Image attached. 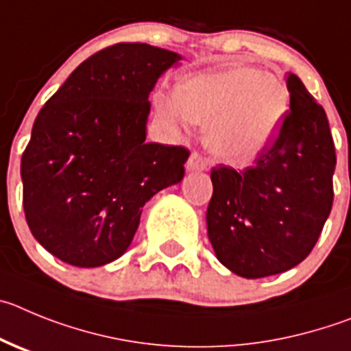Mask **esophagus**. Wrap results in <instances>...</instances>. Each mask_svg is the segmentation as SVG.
<instances>
[{
	"label": "esophagus",
	"instance_id": "obj_1",
	"mask_svg": "<svg viewBox=\"0 0 351 351\" xmlns=\"http://www.w3.org/2000/svg\"><path fill=\"white\" fill-rule=\"evenodd\" d=\"M185 168L187 171L194 173V171H204L206 169V159L203 156H199L197 152H192L191 157H189L187 164H185Z\"/></svg>",
	"mask_w": 351,
	"mask_h": 351
}]
</instances>
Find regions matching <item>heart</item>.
Wrapping results in <instances>:
<instances>
[{"mask_svg":"<svg viewBox=\"0 0 351 351\" xmlns=\"http://www.w3.org/2000/svg\"><path fill=\"white\" fill-rule=\"evenodd\" d=\"M157 113L173 125L210 124L206 147L215 159L245 164L261 156L282 129L290 93L280 78L250 66L201 73L176 93L156 97Z\"/></svg>","mask_w":351,"mask_h":351,"instance_id":"b5f03b06","label":"heart"}]
</instances>
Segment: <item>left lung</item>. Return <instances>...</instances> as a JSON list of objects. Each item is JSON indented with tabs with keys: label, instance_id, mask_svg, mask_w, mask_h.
I'll list each match as a JSON object with an SVG mask.
<instances>
[{
	"label": "left lung",
	"instance_id": "left-lung-1",
	"mask_svg": "<svg viewBox=\"0 0 351 351\" xmlns=\"http://www.w3.org/2000/svg\"><path fill=\"white\" fill-rule=\"evenodd\" d=\"M287 89L290 112L255 166L211 169L208 238L227 269L252 280L304 261L332 208L336 148L325 110L298 75Z\"/></svg>",
	"mask_w": 351,
	"mask_h": 351
}]
</instances>
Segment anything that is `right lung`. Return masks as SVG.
Segmentation results:
<instances>
[{"label":"right lung","instance_id":"add662e5","mask_svg":"<svg viewBox=\"0 0 351 351\" xmlns=\"http://www.w3.org/2000/svg\"><path fill=\"white\" fill-rule=\"evenodd\" d=\"M182 59L147 43H117L85 59L45 103L22 154L24 213L34 239L77 267L121 257L141 208L182 182L189 152L147 143L148 96Z\"/></svg>","mask_w":351,"mask_h":351}]
</instances>
